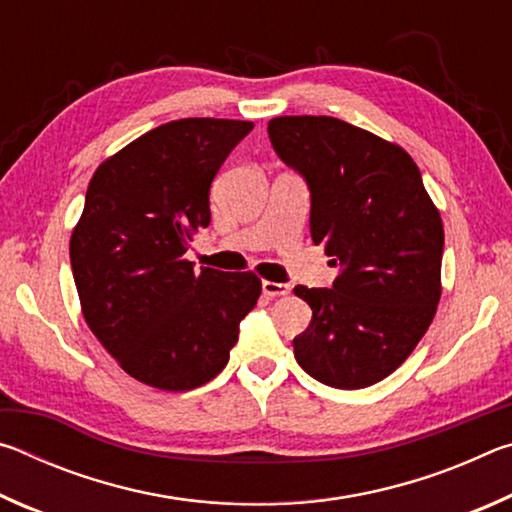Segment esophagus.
Masks as SVG:
<instances>
[{
	"label": "esophagus",
	"mask_w": 512,
	"mask_h": 512,
	"mask_svg": "<svg viewBox=\"0 0 512 512\" xmlns=\"http://www.w3.org/2000/svg\"><path fill=\"white\" fill-rule=\"evenodd\" d=\"M291 289L289 284H282V282H271V280H264L262 282V293L266 298H280V296H287Z\"/></svg>",
	"instance_id": "1"
}]
</instances>
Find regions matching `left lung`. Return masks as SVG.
<instances>
[{
	"mask_svg": "<svg viewBox=\"0 0 512 512\" xmlns=\"http://www.w3.org/2000/svg\"><path fill=\"white\" fill-rule=\"evenodd\" d=\"M268 137L307 180L311 239L341 266L332 289H293L314 311L293 339L296 361L334 388L377 384L436 316L445 244L438 207L402 146L348 121L275 117Z\"/></svg>",
	"mask_w": 512,
	"mask_h": 512,
	"instance_id": "8db88e82",
	"label": "left lung"
}]
</instances>
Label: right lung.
I'll return each instance as SVG.
<instances>
[{
    "label": "right lung",
    "instance_id": "right-lung-1",
    "mask_svg": "<svg viewBox=\"0 0 512 512\" xmlns=\"http://www.w3.org/2000/svg\"><path fill=\"white\" fill-rule=\"evenodd\" d=\"M253 121L189 117L162 124L103 160L69 239L81 311L133 379L192 391L214 379L257 305L255 273L185 259L210 225V185Z\"/></svg>",
    "mask_w": 512,
    "mask_h": 512
}]
</instances>
